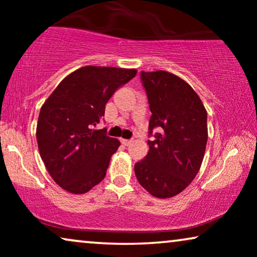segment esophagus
Segmentation results:
<instances>
[{
  "label": "esophagus",
  "instance_id": "34e87169",
  "mask_svg": "<svg viewBox=\"0 0 257 257\" xmlns=\"http://www.w3.org/2000/svg\"><path fill=\"white\" fill-rule=\"evenodd\" d=\"M132 143V140H128V139H121V144L122 145H125V146H127V145H130V144Z\"/></svg>",
  "mask_w": 257,
  "mask_h": 257
}]
</instances>
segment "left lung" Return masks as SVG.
Instances as JSON below:
<instances>
[{"instance_id":"left-lung-1","label":"left lung","mask_w":257,"mask_h":257,"mask_svg":"<svg viewBox=\"0 0 257 257\" xmlns=\"http://www.w3.org/2000/svg\"><path fill=\"white\" fill-rule=\"evenodd\" d=\"M152 112L150 151L135 165L139 184L159 199L179 194L193 181L205 156L208 130L207 111L188 83L167 71H142Z\"/></svg>"}]
</instances>
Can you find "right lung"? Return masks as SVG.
Wrapping results in <instances>:
<instances>
[{"label":"right lung","instance_id":"obj_1","mask_svg":"<svg viewBox=\"0 0 257 257\" xmlns=\"http://www.w3.org/2000/svg\"><path fill=\"white\" fill-rule=\"evenodd\" d=\"M136 75V69L83 66L66 76L42 105L38 150L49 174L63 189L84 194L105 178L120 143L93 126L100 122L115 90Z\"/></svg>","mask_w":257,"mask_h":257}]
</instances>
